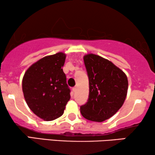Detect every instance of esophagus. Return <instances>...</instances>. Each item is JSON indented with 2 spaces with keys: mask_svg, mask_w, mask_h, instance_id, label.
Masks as SVG:
<instances>
[{
  "mask_svg": "<svg viewBox=\"0 0 155 155\" xmlns=\"http://www.w3.org/2000/svg\"><path fill=\"white\" fill-rule=\"evenodd\" d=\"M76 90H77V87H74L73 88V92H76Z\"/></svg>",
  "mask_w": 155,
  "mask_h": 155,
  "instance_id": "obj_1",
  "label": "esophagus"
}]
</instances>
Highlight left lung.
<instances>
[{
  "label": "left lung",
  "mask_w": 155,
  "mask_h": 155,
  "mask_svg": "<svg viewBox=\"0 0 155 155\" xmlns=\"http://www.w3.org/2000/svg\"><path fill=\"white\" fill-rule=\"evenodd\" d=\"M89 78V99L80 112L89 120L102 122L117 112L126 99L128 82L126 74L113 63L97 55L84 56Z\"/></svg>",
  "instance_id": "left-lung-1"
}]
</instances>
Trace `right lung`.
<instances>
[{
	"label": "right lung",
	"instance_id": "1",
	"mask_svg": "<svg viewBox=\"0 0 155 155\" xmlns=\"http://www.w3.org/2000/svg\"><path fill=\"white\" fill-rule=\"evenodd\" d=\"M65 54L44 57L25 72L22 92L29 109L44 120H53L63 115L71 98L63 66Z\"/></svg>",
	"mask_w": 155,
	"mask_h": 155
}]
</instances>
